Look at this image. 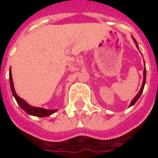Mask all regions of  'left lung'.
Segmentation results:
<instances>
[{
  "mask_svg": "<svg viewBox=\"0 0 158 158\" xmlns=\"http://www.w3.org/2000/svg\"><path fill=\"white\" fill-rule=\"evenodd\" d=\"M134 39V38H133ZM134 41L135 42L136 44V46L138 47V45H137V42H136V40L135 39H134ZM138 49H139V47H138ZM143 73H144V79H143V83H142V86H141V88H140V90L139 91V93L136 95V96L134 98V99L132 100V102H131V103H130V105H129V106H133L135 103L137 102V100L139 99V96H141V94H142L143 92V89H144V86H145V84H146V67H145V69H144V72H143Z\"/></svg>",
  "mask_w": 158,
  "mask_h": 158,
  "instance_id": "1",
  "label": "left lung"
}]
</instances>
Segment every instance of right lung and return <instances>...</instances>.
<instances>
[{"label":"right lung","instance_id":"obj_1","mask_svg":"<svg viewBox=\"0 0 158 158\" xmlns=\"http://www.w3.org/2000/svg\"><path fill=\"white\" fill-rule=\"evenodd\" d=\"M9 79H10V85H11V89H12V95L15 97L17 102L19 103V105L21 106V108L23 110H24L28 114L37 117H47L52 115V113H54L56 111V110H46L44 109V108H41V107H34V106H29V104H27L23 100L21 99L16 94L15 89H14V86H13V81H12L11 69H10V72H9Z\"/></svg>","mask_w":158,"mask_h":158}]
</instances>
